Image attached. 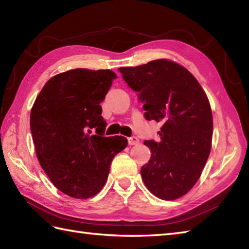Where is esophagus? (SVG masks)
<instances>
[{
  "label": "esophagus",
  "mask_w": 249,
  "mask_h": 249,
  "mask_svg": "<svg viewBox=\"0 0 249 249\" xmlns=\"http://www.w3.org/2000/svg\"><path fill=\"white\" fill-rule=\"evenodd\" d=\"M139 143V139L137 138V137L133 136V137H129L128 138V144L129 145H137Z\"/></svg>",
  "instance_id": "1"
}]
</instances>
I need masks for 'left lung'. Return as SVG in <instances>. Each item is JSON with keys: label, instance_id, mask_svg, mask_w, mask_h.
<instances>
[{"label": "left lung", "instance_id": "left-lung-1", "mask_svg": "<svg viewBox=\"0 0 249 249\" xmlns=\"http://www.w3.org/2000/svg\"><path fill=\"white\" fill-rule=\"evenodd\" d=\"M128 87L138 92L146 120L161 122L160 141H144L151 158L141 168L150 192L162 200L187 194L208 160L213 136L212 110L203 89L178 63L155 60L120 67Z\"/></svg>", "mask_w": 249, "mask_h": 249}]
</instances>
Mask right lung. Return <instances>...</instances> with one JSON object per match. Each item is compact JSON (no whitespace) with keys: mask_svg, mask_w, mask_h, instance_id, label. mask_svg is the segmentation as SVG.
<instances>
[{"mask_svg":"<svg viewBox=\"0 0 249 249\" xmlns=\"http://www.w3.org/2000/svg\"><path fill=\"white\" fill-rule=\"evenodd\" d=\"M116 77L112 71L76 68L52 77L31 110L36 155L50 181L72 198L98 194L113 157L127 146L122 136L104 137L100 103Z\"/></svg>","mask_w":249,"mask_h":249,"instance_id":"1","label":"right lung"}]
</instances>
